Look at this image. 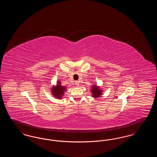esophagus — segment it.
<instances>
[{
	"mask_svg": "<svg viewBox=\"0 0 157 157\" xmlns=\"http://www.w3.org/2000/svg\"><path fill=\"white\" fill-rule=\"evenodd\" d=\"M75 85L76 86H79V82H78V81H75Z\"/></svg>",
	"mask_w": 157,
	"mask_h": 157,
	"instance_id": "esophagus-1",
	"label": "esophagus"
}]
</instances>
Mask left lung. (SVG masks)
Masks as SVG:
<instances>
[{"label":"left lung","instance_id":"left-lung-1","mask_svg":"<svg viewBox=\"0 0 157 157\" xmlns=\"http://www.w3.org/2000/svg\"><path fill=\"white\" fill-rule=\"evenodd\" d=\"M102 90H99V88H97L96 85H94L92 88L91 89V92L92 94V97L94 98L99 97L102 94Z\"/></svg>","mask_w":157,"mask_h":157}]
</instances>
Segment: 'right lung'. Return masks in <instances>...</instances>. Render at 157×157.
Instances as JSON below:
<instances>
[{
  "label": "right lung",
  "mask_w": 157,
  "mask_h": 157,
  "mask_svg": "<svg viewBox=\"0 0 157 157\" xmlns=\"http://www.w3.org/2000/svg\"><path fill=\"white\" fill-rule=\"evenodd\" d=\"M67 88L65 86H63L60 85V82H58V85L56 86L52 87V95L58 99H62V97L63 95L64 91L66 90Z\"/></svg>",
  "instance_id": "add662e5"
}]
</instances>
